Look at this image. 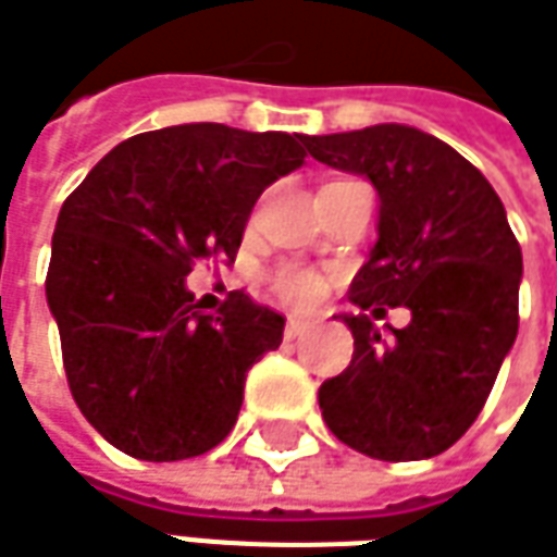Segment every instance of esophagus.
I'll use <instances>...</instances> for the list:
<instances>
[{
    "label": "esophagus",
    "mask_w": 557,
    "mask_h": 557,
    "mask_svg": "<svg viewBox=\"0 0 557 557\" xmlns=\"http://www.w3.org/2000/svg\"><path fill=\"white\" fill-rule=\"evenodd\" d=\"M308 326H311V323H308L305 317L293 314L289 320H286V330H283V333H286V338H298L305 330H308Z\"/></svg>",
    "instance_id": "esophagus-1"
}]
</instances>
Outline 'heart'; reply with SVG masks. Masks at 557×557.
I'll use <instances>...</instances> for the list:
<instances>
[{
	"instance_id": "obj_1",
	"label": "heart",
	"mask_w": 557,
	"mask_h": 557,
	"mask_svg": "<svg viewBox=\"0 0 557 557\" xmlns=\"http://www.w3.org/2000/svg\"><path fill=\"white\" fill-rule=\"evenodd\" d=\"M274 289H277L286 301H311V298L317 296V289H320V283H317L314 274H308V271L286 268V271H280L277 277H274Z\"/></svg>"
}]
</instances>
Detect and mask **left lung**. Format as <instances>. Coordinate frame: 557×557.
Here are the masks:
<instances>
[{"label":"left lung","instance_id":"obj_1","mask_svg":"<svg viewBox=\"0 0 557 557\" xmlns=\"http://www.w3.org/2000/svg\"><path fill=\"white\" fill-rule=\"evenodd\" d=\"M308 153L379 194L375 246L348 289L351 363L317 392L351 450L410 462L453 447L484 410L518 336L521 246L490 182L450 145L400 123L308 135ZM407 307L379 334L362 311ZM384 310V309H374Z\"/></svg>","mask_w":557,"mask_h":557}]
</instances>
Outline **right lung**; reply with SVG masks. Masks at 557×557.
<instances>
[{"label": "right lung", "instance_id": "right-lung-1", "mask_svg": "<svg viewBox=\"0 0 557 557\" xmlns=\"http://www.w3.org/2000/svg\"><path fill=\"white\" fill-rule=\"evenodd\" d=\"M305 147L298 132L169 125L113 147L64 200L46 298L73 400L116 450L175 462L231 434L246 373L286 320L243 293L200 314L184 280L237 256L261 190Z\"/></svg>", "mask_w": 557, "mask_h": 557}]
</instances>
